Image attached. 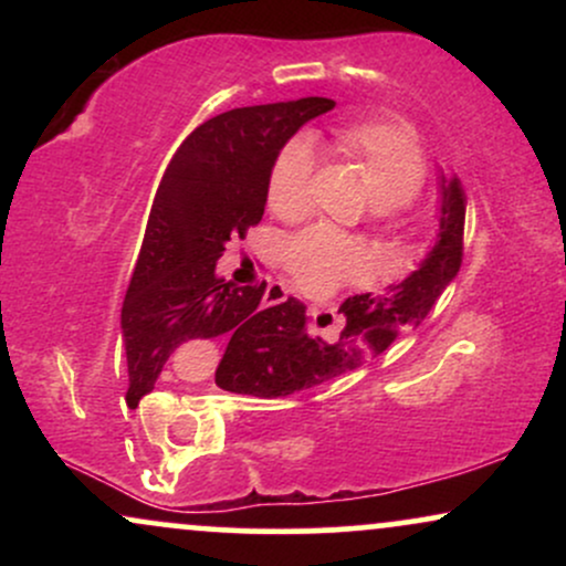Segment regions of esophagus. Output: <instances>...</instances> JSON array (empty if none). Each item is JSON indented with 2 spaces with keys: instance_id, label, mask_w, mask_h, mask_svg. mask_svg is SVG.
<instances>
[{
  "instance_id": "obj_1",
  "label": "esophagus",
  "mask_w": 566,
  "mask_h": 566,
  "mask_svg": "<svg viewBox=\"0 0 566 566\" xmlns=\"http://www.w3.org/2000/svg\"><path fill=\"white\" fill-rule=\"evenodd\" d=\"M290 297V290H284L282 284H269V290H265V297L263 303L265 305H276V303H284Z\"/></svg>"
}]
</instances>
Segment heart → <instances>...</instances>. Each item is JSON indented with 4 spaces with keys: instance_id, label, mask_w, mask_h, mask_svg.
<instances>
[{
    "instance_id": "obj_1",
    "label": "heart",
    "mask_w": 566,
    "mask_h": 566,
    "mask_svg": "<svg viewBox=\"0 0 566 566\" xmlns=\"http://www.w3.org/2000/svg\"><path fill=\"white\" fill-rule=\"evenodd\" d=\"M335 159L367 186L378 218L415 199L426 184V154L418 138L396 122H346L329 138ZM314 178V151L305 140H290L269 172V207L282 218L305 212ZM284 265L305 290H329L343 279L361 276L367 255L359 244L329 229H308L284 247Z\"/></svg>"
}]
</instances>
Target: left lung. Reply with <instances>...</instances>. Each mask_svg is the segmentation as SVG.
<instances>
[{
    "mask_svg": "<svg viewBox=\"0 0 566 566\" xmlns=\"http://www.w3.org/2000/svg\"><path fill=\"white\" fill-rule=\"evenodd\" d=\"M439 233L437 244L407 279L388 290L365 292L340 305L346 327L335 340L308 333L301 305H287L269 327L242 340L229 343L220 359L216 382L223 391L276 399L359 369L380 356L407 329L418 327L428 311L450 287L463 263L465 191L458 178L439 180Z\"/></svg>",
    "mask_w": 566,
    "mask_h": 566,
    "instance_id": "1",
    "label": "left lung"
}]
</instances>
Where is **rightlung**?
<instances>
[{"instance_id": "obj_1", "label": "right lung", "mask_w": 566, "mask_h": 566, "mask_svg": "<svg viewBox=\"0 0 566 566\" xmlns=\"http://www.w3.org/2000/svg\"><path fill=\"white\" fill-rule=\"evenodd\" d=\"M329 108V97L233 108L180 143L161 175L122 305L133 409L178 348L218 335L237 343L269 327L287 305L305 308L295 297L261 308L265 282L237 287L216 274V263L233 237L244 239L261 223L271 165L284 143Z\"/></svg>"}]
</instances>
